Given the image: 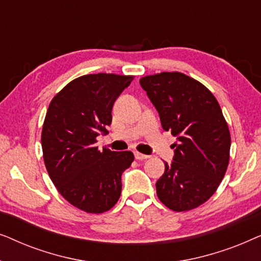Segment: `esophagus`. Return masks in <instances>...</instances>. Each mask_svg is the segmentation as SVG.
<instances>
[{"instance_id":"34e87169","label":"esophagus","mask_w":261,"mask_h":261,"mask_svg":"<svg viewBox=\"0 0 261 261\" xmlns=\"http://www.w3.org/2000/svg\"><path fill=\"white\" fill-rule=\"evenodd\" d=\"M134 156H135V159H138V160H145V159L149 158V155L142 154V153H140V152H135Z\"/></svg>"}]
</instances>
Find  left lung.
<instances>
[{"label":"left lung","instance_id":"left-lung-1","mask_svg":"<svg viewBox=\"0 0 261 261\" xmlns=\"http://www.w3.org/2000/svg\"><path fill=\"white\" fill-rule=\"evenodd\" d=\"M158 110L162 126L177 138L174 158L155 183L160 202L188 212L208 201L229 164L230 133L221 107L208 88L181 72L140 78Z\"/></svg>","mask_w":261,"mask_h":261}]
</instances>
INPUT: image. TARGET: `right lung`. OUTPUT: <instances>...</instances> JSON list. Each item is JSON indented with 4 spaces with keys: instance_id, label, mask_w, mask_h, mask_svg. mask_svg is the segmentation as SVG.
<instances>
[{
    "instance_id": "add662e5",
    "label": "right lung",
    "mask_w": 261,
    "mask_h": 261,
    "mask_svg": "<svg viewBox=\"0 0 261 261\" xmlns=\"http://www.w3.org/2000/svg\"><path fill=\"white\" fill-rule=\"evenodd\" d=\"M134 76L92 73L66 84L49 103L41 132L44 163L59 194L89 214L112 209L121 195V176L130 151H99L96 142L112 123L114 102Z\"/></svg>"
}]
</instances>
